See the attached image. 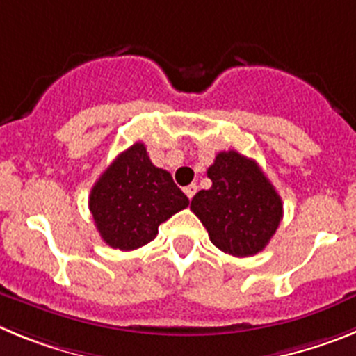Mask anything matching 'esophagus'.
<instances>
[{
  "instance_id": "obj_1",
  "label": "esophagus",
  "mask_w": 356,
  "mask_h": 356,
  "mask_svg": "<svg viewBox=\"0 0 356 356\" xmlns=\"http://www.w3.org/2000/svg\"><path fill=\"white\" fill-rule=\"evenodd\" d=\"M196 191H197V185L196 184H191V185H187V187L184 188V193L187 194L188 200H193L194 194H196Z\"/></svg>"
}]
</instances>
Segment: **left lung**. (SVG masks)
Listing matches in <instances>:
<instances>
[{
    "label": "left lung",
    "instance_id": "1",
    "mask_svg": "<svg viewBox=\"0 0 356 356\" xmlns=\"http://www.w3.org/2000/svg\"><path fill=\"white\" fill-rule=\"evenodd\" d=\"M209 191L193 197L191 210L216 248L234 257H251L271 241L284 217L282 197L254 160L221 151L207 171Z\"/></svg>",
    "mask_w": 356,
    "mask_h": 356
}]
</instances>
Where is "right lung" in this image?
<instances>
[{"label": "right lung", "instance_id": "add662e5", "mask_svg": "<svg viewBox=\"0 0 356 356\" xmlns=\"http://www.w3.org/2000/svg\"><path fill=\"white\" fill-rule=\"evenodd\" d=\"M187 205L188 197L168 171L153 165L143 143L118 155L89 196L97 232L110 248L121 251L153 241L160 222Z\"/></svg>", "mask_w": 356, "mask_h": 356}]
</instances>
